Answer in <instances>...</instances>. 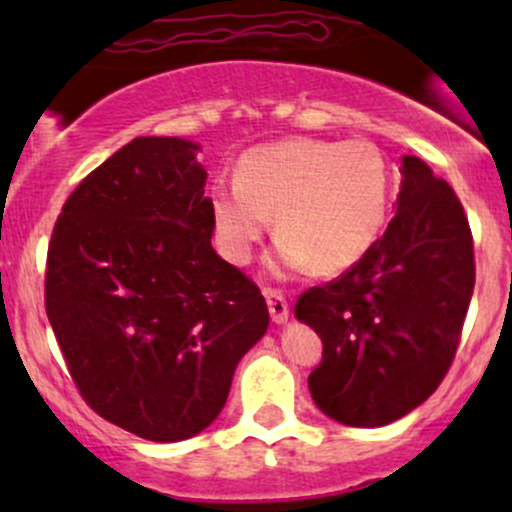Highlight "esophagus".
Masks as SVG:
<instances>
[{"label": "esophagus", "instance_id": "obj_1", "mask_svg": "<svg viewBox=\"0 0 512 512\" xmlns=\"http://www.w3.org/2000/svg\"><path fill=\"white\" fill-rule=\"evenodd\" d=\"M264 298H267L269 315L274 322H286L289 320V303H286L284 293L276 289H264Z\"/></svg>", "mask_w": 512, "mask_h": 512}]
</instances>
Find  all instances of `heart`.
Returning a JSON list of instances; mask_svg holds the SVG:
<instances>
[{"mask_svg": "<svg viewBox=\"0 0 512 512\" xmlns=\"http://www.w3.org/2000/svg\"><path fill=\"white\" fill-rule=\"evenodd\" d=\"M390 207V170L368 139L293 137L240 156L231 185L209 195L214 243L223 260L248 264L269 231L281 238L279 269L339 274L378 240Z\"/></svg>", "mask_w": 512, "mask_h": 512, "instance_id": "b5f03b06", "label": "heart"}]
</instances>
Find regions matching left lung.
<instances>
[{"label":"left lung","instance_id":"1","mask_svg":"<svg viewBox=\"0 0 512 512\" xmlns=\"http://www.w3.org/2000/svg\"><path fill=\"white\" fill-rule=\"evenodd\" d=\"M387 231L342 276L301 293L322 339L310 395L346 426H385L426 402L452 366L474 291V240L455 190L402 156Z\"/></svg>","mask_w":512,"mask_h":512}]
</instances>
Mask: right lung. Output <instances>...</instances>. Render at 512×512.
<instances>
[{"mask_svg":"<svg viewBox=\"0 0 512 512\" xmlns=\"http://www.w3.org/2000/svg\"><path fill=\"white\" fill-rule=\"evenodd\" d=\"M197 149L132 139L76 185L48 245L45 313L76 390L156 443L197 436L221 414L269 325L260 286L211 248Z\"/></svg>","mask_w":512,"mask_h":512,"instance_id":"1","label":"right lung"}]
</instances>
